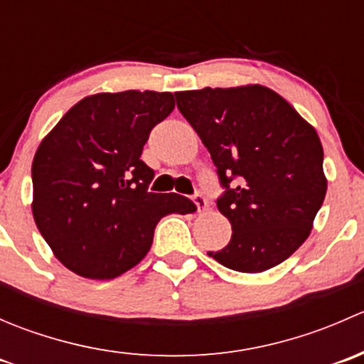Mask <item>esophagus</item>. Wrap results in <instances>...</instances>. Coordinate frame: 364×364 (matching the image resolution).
Returning a JSON list of instances; mask_svg holds the SVG:
<instances>
[{
  "label": "esophagus",
  "instance_id": "obj_1",
  "mask_svg": "<svg viewBox=\"0 0 364 364\" xmlns=\"http://www.w3.org/2000/svg\"><path fill=\"white\" fill-rule=\"evenodd\" d=\"M193 203H196L197 209H199V213L204 211V209L208 208V200H205V197L200 192L193 193Z\"/></svg>",
  "mask_w": 364,
  "mask_h": 364
}]
</instances>
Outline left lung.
Segmentation results:
<instances>
[{
    "instance_id": "left-lung-1",
    "label": "left lung",
    "mask_w": 364,
    "mask_h": 364,
    "mask_svg": "<svg viewBox=\"0 0 364 364\" xmlns=\"http://www.w3.org/2000/svg\"><path fill=\"white\" fill-rule=\"evenodd\" d=\"M216 167L220 213L232 225L227 247L208 252L225 267L260 273L284 262L311 230L326 197L317 132L264 86L174 93Z\"/></svg>"
}]
</instances>
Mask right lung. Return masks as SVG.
Masks as SVG:
<instances>
[{
    "mask_svg": "<svg viewBox=\"0 0 364 364\" xmlns=\"http://www.w3.org/2000/svg\"><path fill=\"white\" fill-rule=\"evenodd\" d=\"M172 109V93L93 95L38 146L33 216L70 271L93 280L119 277L149 252L160 218L196 211L178 193L149 192L155 171L141 160L151 130Z\"/></svg>",
    "mask_w": 364,
    "mask_h": 364,
    "instance_id": "1",
    "label": "right lung"
}]
</instances>
